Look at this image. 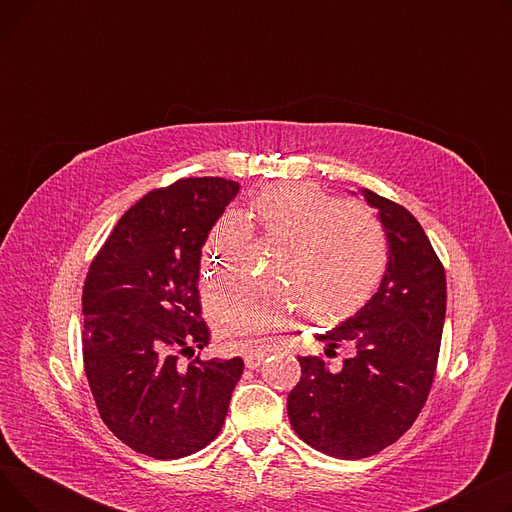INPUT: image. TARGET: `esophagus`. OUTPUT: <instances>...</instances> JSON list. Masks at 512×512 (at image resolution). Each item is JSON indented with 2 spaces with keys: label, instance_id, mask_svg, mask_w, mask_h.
Instances as JSON below:
<instances>
[{
  "label": "esophagus",
  "instance_id": "34e87169",
  "mask_svg": "<svg viewBox=\"0 0 512 512\" xmlns=\"http://www.w3.org/2000/svg\"><path fill=\"white\" fill-rule=\"evenodd\" d=\"M242 357H245V365L249 369H257L263 363V359L267 357V353L261 351V348H251V351H247Z\"/></svg>",
  "mask_w": 512,
  "mask_h": 512
}]
</instances>
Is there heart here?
Instances as JSON below:
<instances>
[{
  "instance_id": "1",
  "label": "heart",
  "mask_w": 512,
  "mask_h": 512,
  "mask_svg": "<svg viewBox=\"0 0 512 512\" xmlns=\"http://www.w3.org/2000/svg\"><path fill=\"white\" fill-rule=\"evenodd\" d=\"M251 209L259 230L286 245L276 278L293 288L240 276L215 284L207 309L224 340L247 346L278 334L303 311L301 299L319 315L344 317L365 305L382 282L388 240L369 211L346 209L344 201L307 184L267 188ZM249 238L251 226L238 211L222 213L205 247L211 270L228 267Z\"/></svg>"
}]
</instances>
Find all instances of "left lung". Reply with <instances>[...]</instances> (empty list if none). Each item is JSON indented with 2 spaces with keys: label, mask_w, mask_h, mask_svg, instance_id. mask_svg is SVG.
<instances>
[{
  "label": "left lung",
  "mask_w": 512,
  "mask_h": 512,
  "mask_svg": "<svg viewBox=\"0 0 512 512\" xmlns=\"http://www.w3.org/2000/svg\"><path fill=\"white\" fill-rule=\"evenodd\" d=\"M388 238L378 292L353 317L317 340L351 344L353 357L330 371L299 357L301 380L288 394V419L311 448L336 459H365L415 423L432 390L446 315V276L415 215L363 188Z\"/></svg>",
  "instance_id": "left-lung-1"
}]
</instances>
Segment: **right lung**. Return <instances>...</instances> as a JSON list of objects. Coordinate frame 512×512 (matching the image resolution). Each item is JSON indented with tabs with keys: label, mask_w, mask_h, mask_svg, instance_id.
<instances>
[{
	"label": "right lung",
	"mask_w": 512,
	"mask_h": 512,
	"mask_svg": "<svg viewBox=\"0 0 512 512\" xmlns=\"http://www.w3.org/2000/svg\"><path fill=\"white\" fill-rule=\"evenodd\" d=\"M238 182L182 178L134 203L91 261L83 288V363L110 432L151 459H182L224 425L240 357L182 355L209 342L201 247Z\"/></svg>",
	"instance_id": "obj_1"
}]
</instances>
